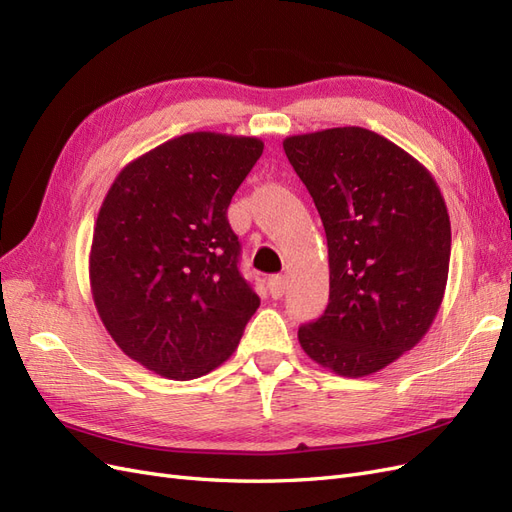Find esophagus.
<instances>
[{"mask_svg": "<svg viewBox=\"0 0 512 512\" xmlns=\"http://www.w3.org/2000/svg\"><path fill=\"white\" fill-rule=\"evenodd\" d=\"M286 288H288V282H286V277H284V275H273L271 280H269V292H271V297H273V299H280V297H284Z\"/></svg>", "mask_w": 512, "mask_h": 512, "instance_id": "esophagus-1", "label": "esophagus"}]
</instances>
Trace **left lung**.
Returning a JSON list of instances; mask_svg holds the SVG:
<instances>
[{"label": "left lung", "mask_w": 512, "mask_h": 512, "mask_svg": "<svg viewBox=\"0 0 512 512\" xmlns=\"http://www.w3.org/2000/svg\"><path fill=\"white\" fill-rule=\"evenodd\" d=\"M286 158L327 232L329 305L299 329L309 359L363 378L429 331L451 260V220L436 179L376 132L346 126L288 136Z\"/></svg>", "instance_id": "8db88e82"}]
</instances>
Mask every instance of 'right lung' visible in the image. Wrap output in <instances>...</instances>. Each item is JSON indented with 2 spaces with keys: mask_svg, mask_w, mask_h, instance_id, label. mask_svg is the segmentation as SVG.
Listing matches in <instances>:
<instances>
[{
  "mask_svg": "<svg viewBox=\"0 0 512 512\" xmlns=\"http://www.w3.org/2000/svg\"><path fill=\"white\" fill-rule=\"evenodd\" d=\"M262 149L256 136L183 134L123 166L104 196L91 294L115 344L164 378L220 367L260 305L226 211Z\"/></svg>",
  "mask_w": 512,
  "mask_h": 512,
  "instance_id": "right-lung-1",
  "label": "right lung"
}]
</instances>
